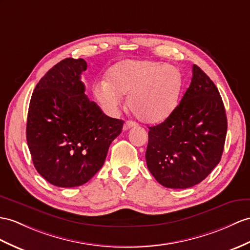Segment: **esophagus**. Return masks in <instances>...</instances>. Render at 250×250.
I'll list each match as a JSON object with an SVG mask.
<instances>
[{
    "label": "esophagus",
    "instance_id": "34e87169",
    "mask_svg": "<svg viewBox=\"0 0 250 250\" xmlns=\"http://www.w3.org/2000/svg\"><path fill=\"white\" fill-rule=\"evenodd\" d=\"M135 125H136L135 122H132V121H127L126 123L124 124V126H123V129H124V130H128L129 128H131V127H133Z\"/></svg>",
    "mask_w": 250,
    "mask_h": 250
}]
</instances>
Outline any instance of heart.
Segmentation results:
<instances>
[{
  "instance_id": "1",
  "label": "heart",
  "mask_w": 250,
  "mask_h": 250,
  "mask_svg": "<svg viewBox=\"0 0 250 250\" xmlns=\"http://www.w3.org/2000/svg\"><path fill=\"white\" fill-rule=\"evenodd\" d=\"M182 88L181 73L172 64L150 60H124L109 69L107 82L94 87V95L103 109L114 114L128 95L133 115L146 124L160 123L177 106Z\"/></svg>"
}]
</instances>
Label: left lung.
I'll return each instance as SVG.
<instances>
[{"label": "left lung", "instance_id": "1", "mask_svg": "<svg viewBox=\"0 0 250 250\" xmlns=\"http://www.w3.org/2000/svg\"><path fill=\"white\" fill-rule=\"evenodd\" d=\"M192 81L179 105L161 124L149 127L146 163L160 185L187 188L202 182L221 161L227 117L220 92L193 64Z\"/></svg>", "mask_w": 250, "mask_h": 250}]
</instances>
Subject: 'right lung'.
<instances>
[{
    "label": "right lung",
    "instance_id": "add662e5",
    "mask_svg": "<svg viewBox=\"0 0 250 250\" xmlns=\"http://www.w3.org/2000/svg\"><path fill=\"white\" fill-rule=\"evenodd\" d=\"M83 59L65 58L42 77L30 99L26 140L37 172L50 184H86L105 162L124 121L103 113L84 94Z\"/></svg>",
    "mask_w": 250,
    "mask_h": 250
}]
</instances>
